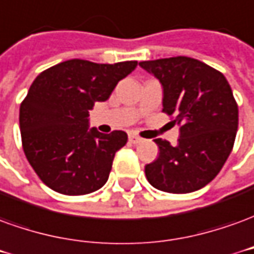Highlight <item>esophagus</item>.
Listing matches in <instances>:
<instances>
[{"mask_svg": "<svg viewBox=\"0 0 254 254\" xmlns=\"http://www.w3.org/2000/svg\"><path fill=\"white\" fill-rule=\"evenodd\" d=\"M128 141H130L131 143H139V142L142 141V138H139V136L135 135V134H130V135H128Z\"/></svg>", "mask_w": 254, "mask_h": 254, "instance_id": "esophagus-1", "label": "esophagus"}]
</instances>
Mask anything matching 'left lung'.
<instances>
[{
    "instance_id": "left-lung-1",
    "label": "left lung",
    "mask_w": 254,
    "mask_h": 254,
    "mask_svg": "<svg viewBox=\"0 0 254 254\" xmlns=\"http://www.w3.org/2000/svg\"><path fill=\"white\" fill-rule=\"evenodd\" d=\"M163 86V111L175 116L181 135L172 146L161 138L159 157L145 167L153 188L175 194L206 186L233 150L238 130V105L227 79L215 68L178 56L141 61Z\"/></svg>"
}]
</instances>
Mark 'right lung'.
I'll return each mask as SVG.
<instances>
[{"label": "right lung", "mask_w": 254, "mask_h": 254, "mask_svg": "<svg viewBox=\"0 0 254 254\" xmlns=\"http://www.w3.org/2000/svg\"><path fill=\"white\" fill-rule=\"evenodd\" d=\"M136 65V61L97 64L73 59L50 66L32 82L19 115L23 150L52 190L83 195L107 183L127 134L90 128L89 111L94 102L107 101Z\"/></svg>", "instance_id": "add662e5"}]
</instances>
